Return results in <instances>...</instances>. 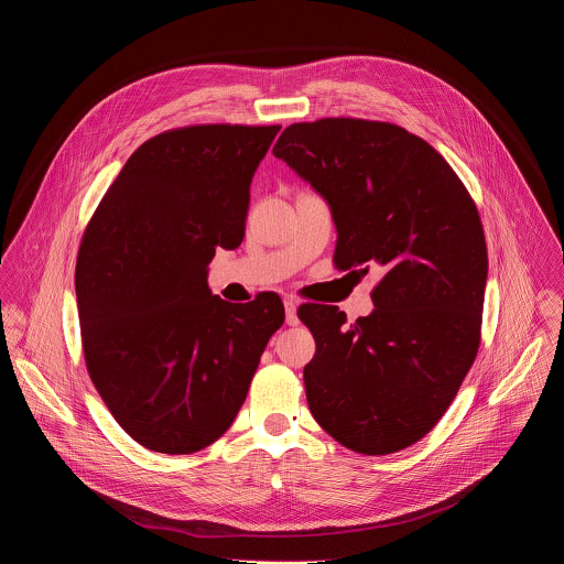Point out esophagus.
Masks as SVG:
<instances>
[{"instance_id":"34e87169","label":"esophagus","mask_w":564,"mask_h":564,"mask_svg":"<svg viewBox=\"0 0 564 564\" xmlns=\"http://www.w3.org/2000/svg\"><path fill=\"white\" fill-rule=\"evenodd\" d=\"M283 305H285V321H288V326H299V316H296L299 301L292 299V296H288V299L283 301Z\"/></svg>"}]
</instances>
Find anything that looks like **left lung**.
Wrapping results in <instances>:
<instances>
[{"instance_id":"1","label":"left lung","mask_w":564,"mask_h":564,"mask_svg":"<svg viewBox=\"0 0 564 564\" xmlns=\"http://www.w3.org/2000/svg\"><path fill=\"white\" fill-rule=\"evenodd\" d=\"M272 151L330 205L335 265L381 272L355 324L337 305L299 310L316 344L310 413L350 451L406 448L448 411L479 348L489 259L477 207L426 140L390 122H296Z\"/></svg>"}]
</instances>
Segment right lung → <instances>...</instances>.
<instances>
[{"label":"right lung","instance_id":"right-lung-1","mask_svg":"<svg viewBox=\"0 0 564 564\" xmlns=\"http://www.w3.org/2000/svg\"><path fill=\"white\" fill-rule=\"evenodd\" d=\"M279 124H194L142 142L107 189L75 263L89 377L129 437L189 455L248 397L285 310L231 305L207 285L216 248L246 236L250 185Z\"/></svg>","mask_w":564,"mask_h":564}]
</instances>
